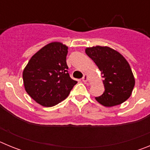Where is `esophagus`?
I'll use <instances>...</instances> for the list:
<instances>
[{"label": "esophagus", "mask_w": 150, "mask_h": 150, "mask_svg": "<svg viewBox=\"0 0 150 150\" xmlns=\"http://www.w3.org/2000/svg\"><path fill=\"white\" fill-rule=\"evenodd\" d=\"M82 80H83V82H87L88 80V76L87 75V74H84V76H83V77L82 78Z\"/></svg>", "instance_id": "34e87169"}]
</instances>
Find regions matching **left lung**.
<instances>
[{
    "mask_svg": "<svg viewBox=\"0 0 150 150\" xmlns=\"http://www.w3.org/2000/svg\"><path fill=\"white\" fill-rule=\"evenodd\" d=\"M86 53L94 61L104 77V93L95 99L105 107L122 104L130 98L135 84L132 68L122 54L109 46L87 47Z\"/></svg>",
    "mask_w": 150,
    "mask_h": 150,
    "instance_id": "obj_1",
    "label": "left lung"
}]
</instances>
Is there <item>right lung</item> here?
<instances>
[{
	"label": "right lung",
	"mask_w": 150,
	"mask_h": 150,
	"mask_svg": "<svg viewBox=\"0 0 150 150\" xmlns=\"http://www.w3.org/2000/svg\"><path fill=\"white\" fill-rule=\"evenodd\" d=\"M67 48L61 42L48 43L30 58L24 68L25 89L41 106L53 107L62 102L77 83L67 73Z\"/></svg>",
	"instance_id": "obj_1"
}]
</instances>
